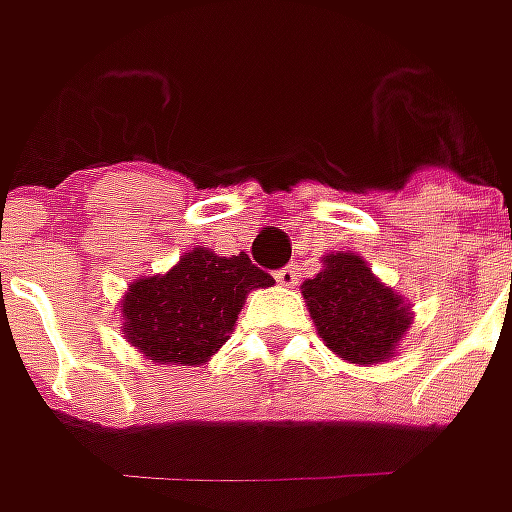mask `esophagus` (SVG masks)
<instances>
[{"label": "esophagus", "instance_id": "34e87169", "mask_svg": "<svg viewBox=\"0 0 512 512\" xmlns=\"http://www.w3.org/2000/svg\"><path fill=\"white\" fill-rule=\"evenodd\" d=\"M276 282L282 287L296 285V282H299V270H296V265H287L282 267V270H276Z\"/></svg>", "mask_w": 512, "mask_h": 512}]
</instances>
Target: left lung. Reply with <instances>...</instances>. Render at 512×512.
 Masks as SVG:
<instances>
[{
    "mask_svg": "<svg viewBox=\"0 0 512 512\" xmlns=\"http://www.w3.org/2000/svg\"><path fill=\"white\" fill-rule=\"evenodd\" d=\"M302 296L322 342L353 364L390 359L413 319L402 296L384 287L356 253L325 256V270L307 279Z\"/></svg>",
    "mask_w": 512,
    "mask_h": 512,
    "instance_id": "8db88e82",
    "label": "left lung"
}]
</instances>
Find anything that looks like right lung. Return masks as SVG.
Listing matches in <instances>:
<instances>
[{
	"label": "right lung",
	"instance_id": "obj_1",
	"mask_svg": "<svg viewBox=\"0 0 512 512\" xmlns=\"http://www.w3.org/2000/svg\"><path fill=\"white\" fill-rule=\"evenodd\" d=\"M273 276L239 256L193 247L162 276L136 279L122 299L125 336L153 362L202 364L230 336L247 293Z\"/></svg>",
	"mask_w": 512,
	"mask_h": 512
}]
</instances>
